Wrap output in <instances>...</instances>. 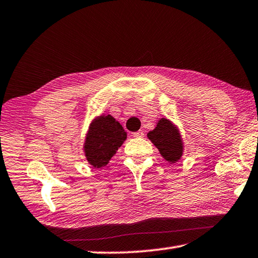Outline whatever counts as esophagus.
I'll return each mask as SVG.
<instances>
[{"label":"esophagus","mask_w":258,"mask_h":258,"mask_svg":"<svg viewBox=\"0 0 258 258\" xmlns=\"http://www.w3.org/2000/svg\"><path fill=\"white\" fill-rule=\"evenodd\" d=\"M133 137L134 138H143L145 137V133H143V131H138V132L133 133Z\"/></svg>","instance_id":"esophagus-1"}]
</instances>
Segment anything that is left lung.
<instances>
[{"label": "left lung", "mask_w": 258, "mask_h": 258, "mask_svg": "<svg viewBox=\"0 0 258 258\" xmlns=\"http://www.w3.org/2000/svg\"><path fill=\"white\" fill-rule=\"evenodd\" d=\"M160 155L168 163H176L183 155V141L177 126L167 118H160L156 127L147 134Z\"/></svg>", "instance_id": "8db88e82"}]
</instances>
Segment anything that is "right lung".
<instances>
[{
  "label": "right lung",
  "instance_id": "right-lung-1",
  "mask_svg": "<svg viewBox=\"0 0 258 258\" xmlns=\"http://www.w3.org/2000/svg\"><path fill=\"white\" fill-rule=\"evenodd\" d=\"M127 138L125 130L111 115L92 120L84 142L85 158L93 167L106 166Z\"/></svg>",
  "mask_w": 258,
  "mask_h": 258
}]
</instances>
